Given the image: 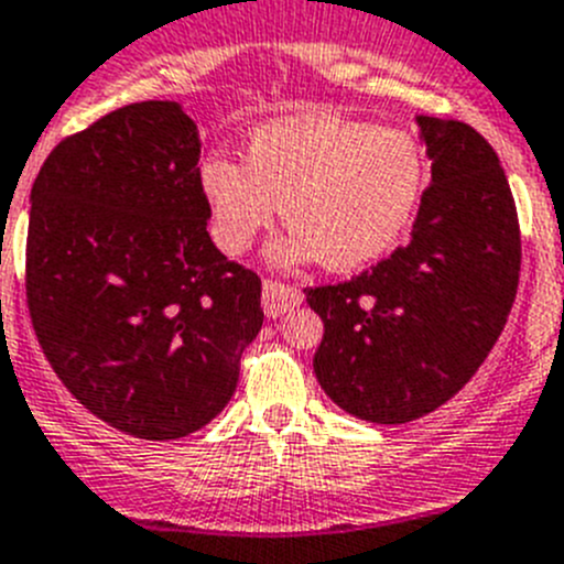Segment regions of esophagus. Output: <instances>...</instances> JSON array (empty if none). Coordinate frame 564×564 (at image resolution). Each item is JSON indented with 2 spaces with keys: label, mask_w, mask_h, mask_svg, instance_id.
I'll return each mask as SVG.
<instances>
[{
  "label": "esophagus",
  "mask_w": 564,
  "mask_h": 564,
  "mask_svg": "<svg viewBox=\"0 0 564 564\" xmlns=\"http://www.w3.org/2000/svg\"><path fill=\"white\" fill-rule=\"evenodd\" d=\"M303 303V292L281 281H263V312L267 317H281Z\"/></svg>",
  "instance_id": "obj_1"
}]
</instances>
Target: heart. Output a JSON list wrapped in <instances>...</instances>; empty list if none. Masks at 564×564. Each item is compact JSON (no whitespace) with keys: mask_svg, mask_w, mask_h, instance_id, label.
Returning a JSON list of instances; mask_svg holds the SVG:
<instances>
[{"mask_svg":"<svg viewBox=\"0 0 564 564\" xmlns=\"http://www.w3.org/2000/svg\"><path fill=\"white\" fill-rule=\"evenodd\" d=\"M427 160L404 129L345 118H286L252 134L247 162L210 156L199 187L216 245L241 256L283 205L289 232L270 247L278 267L323 258L362 270L413 227L427 194Z\"/></svg>","mask_w":564,"mask_h":564,"instance_id":"heart-1","label":"heart"}]
</instances>
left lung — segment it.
Segmentation results:
<instances>
[{
	"label": "left lung",
	"mask_w": 564,
	"mask_h": 564,
	"mask_svg": "<svg viewBox=\"0 0 564 564\" xmlns=\"http://www.w3.org/2000/svg\"><path fill=\"white\" fill-rule=\"evenodd\" d=\"M433 180L404 247L334 286L314 373L362 421L404 424L449 402L489 357L520 283V225L495 149L471 126L419 115Z\"/></svg>",
	"instance_id": "1"
}]
</instances>
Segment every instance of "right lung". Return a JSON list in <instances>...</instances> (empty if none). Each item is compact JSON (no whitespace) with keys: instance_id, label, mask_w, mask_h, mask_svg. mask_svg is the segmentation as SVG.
<instances>
[{"instance_id":"obj_1","label":"right lung","mask_w":564,"mask_h":564,"mask_svg":"<svg viewBox=\"0 0 564 564\" xmlns=\"http://www.w3.org/2000/svg\"><path fill=\"white\" fill-rule=\"evenodd\" d=\"M199 131L174 100L61 140L30 191L28 308L89 413L174 441L225 410L263 323L261 278L207 232Z\"/></svg>"}]
</instances>
